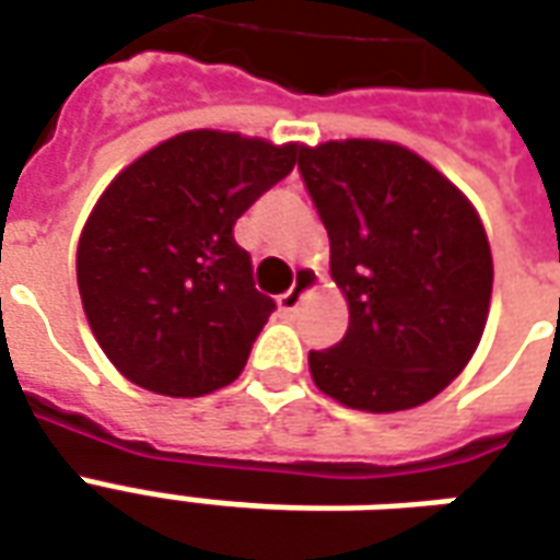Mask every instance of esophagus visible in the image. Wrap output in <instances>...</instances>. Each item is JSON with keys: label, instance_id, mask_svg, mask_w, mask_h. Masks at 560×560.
<instances>
[{"label": "esophagus", "instance_id": "1", "mask_svg": "<svg viewBox=\"0 0 560 560\" xmlns=\"http://www.w3.org/2000/svg\"><path fill=\"white\" fill-rule=\"evenodd\" d=\"M312 291H315V272H312V269H300V272H296V281H293L291 291L281 293V296H279L281 312H296V308L303 305L305 296H308Z\"/></svg>", "mask_w": 560, "mask_h": 560}]
</instances>
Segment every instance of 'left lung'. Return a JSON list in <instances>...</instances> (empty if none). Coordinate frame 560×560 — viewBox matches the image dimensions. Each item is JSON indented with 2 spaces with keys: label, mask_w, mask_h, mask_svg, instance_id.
Masks as SVG:
<instances>
[{
  "label": "left lung",
  "mask_w": 560,
  "mask_h": 560,
  "mask_svg": "<svg viewBox=\"0 0 560 560\" xmlns=\"http://www.w3.org/2000/svg\"><path fill=\"white\" fill-rule=\"evenodd\" d=\"M300 173L351 312L339 345L308 353L317 389L369 413L434 399L468 365L489 317L492 252L477 209L387 140L300 147Z\"/></svg>",
  "instance_id": "obj_1"
}]
</instances>
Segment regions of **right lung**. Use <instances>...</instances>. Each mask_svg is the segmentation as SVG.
I'll return each mask as SVG.
<instances>
[{
    "instance_id": "obj_1",
    "label": "right lung",
    "mask_w": 560,
    "mask_h": 560,
    "mask_svg": "<svg viewBox=\"0 0 560 560\" xmlns=\"http://www.w3.org/2000/svg\"><path fill=\"white\" fill-rule=\"evenodd\" d=\"M300 143L197 128L131 161L78 243L92 336L138 387L197 399L240 377L276 303L233 224L293 171Z\"/></svg>"
}]
</instances>
